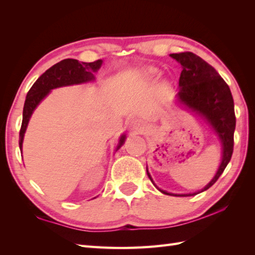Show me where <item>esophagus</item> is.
Segmentation results:
<instances>
[{
	"mask_svg": "<svg viewBox=\"0 0 255 255\" xmlns=\"http://www.w3.org/2000/svg\"><path fill=\"white\" fill-rule=\"evenodd\" d=\"M129 128H131L132 131H133L134 133H136V134L142 133V132L144 131L143 124L140 123V122H138V121H133V122L131 123V126H129Z\"/></svg>",
	"mask_w": 255,
	"mask_h": 255,
	"instance_id": "1",
	"label": "esophagus"
}]
</instances>
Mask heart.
<instances>
[{"instance_id": "1", "label": "heart", "mask_w": 255, "mask_h": 255, "mask_svg": "<svg viewBox=\"0 0 255 255\" xmlns=\"http://www.w3.org/2000/svg\"><path fill=\"white\" fill-rule=\"evenodd\" d=\"M142 73H143L145 76H149L150 77V76H154L155 74H157V70L154 69V67H147V69L142 71Z\"/></svg>"}]
</instances>
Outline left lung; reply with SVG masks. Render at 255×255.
<instances>
[{
	"label": "left lung",
	"instance_id": "1",
	"mask_svg": "<svg viewBox=\"0 0 255 255\" xmlns=\"http://www.w3.org/2000/svg\"><path fill=\"white\" fill-rule=\"evenodd\" d=\"M170 56L182 65V72L179 78V101L204 118L223 144V158L218 171L211 182L201 190L203 192L216 182L233 156L234 133L236 128L234 98L227 83L220 77L218 72L212 65H209L199 55L192 52H181L172 53ZM146 171L152 184L163 194L174 196L199 194V192L189 194H173L160 190L154 183L147 168Z\"/></svg>",
	"mask_w": 255,
	"mask_h": 255
}]
</instances>
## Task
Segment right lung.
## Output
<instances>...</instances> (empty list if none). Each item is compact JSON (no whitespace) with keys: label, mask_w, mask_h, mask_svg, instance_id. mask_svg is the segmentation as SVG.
<instances>
[{"label":"right lung","mask_w":255,"mask_h":255,"mask_svg":"<svg viewBox=\"0 0 255 255\" xmlns=\"http://www.w3.org/2000/svg\"><path fill=\"white\" fill-rule=\"evenodd\" d=\"M101 64H103V60L86 63V62H80L74 59H65L51 66L38 78L26 96L24 110H22V122L19 131L20 151L22 148L24 135L32 112L41 103V100L50 93V90L94 81L95 76L93 73L97 72ZM124 139H126V135H122L119 140L117 150L124 143Z\"/></svg>","instance_id":"obj_1"}]
</instances>
